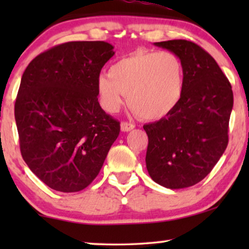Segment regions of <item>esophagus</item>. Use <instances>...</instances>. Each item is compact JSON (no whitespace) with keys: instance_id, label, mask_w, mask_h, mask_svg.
Returning <instances> with one entry per match:
<instances>
[{"instance_id":"1","label":"esophagus","mask_w":249,"mask_h":249,"mask_svg":"<svg viewBox=\"0 0 249 249\" xmlns=\"http://www.w3.org/2000/svg\"><path fill=\"white\" fill-rule=\"evenodd\" d=\"M135 128V124H131V122H128V121H122L121 122V130L122 131H130L132 129Z\"/></svg>"}]
</instances>
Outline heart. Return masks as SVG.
Segmentation results:
<instances>
[{
    "label": "heart",
    "instance_id": "b5f03b06",
    "mask_svg": "<svg viewBox=\"0 0 249 249\" xmlns=\"http://www.w3.org/2000/svg\"><path fill=\"white\" fill-rule=\"evenodd\" d=\"M185 84V68L177 54L138 51L112 64L108 76L98 77L97 90L110 113L120 110L128 96L142 118L158 120L178 107Z\"/></svg>",
    "mask_w": 249,
    "mask_h": 249
}]
</instances>
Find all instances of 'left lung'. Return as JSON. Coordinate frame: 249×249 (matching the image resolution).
I'll return each mask as SVG.
<instances>
[{
  "mask_svg": "<svg viewBox=\"0 0 249 249\" xmlns=\"http://www.w3.org/2000/svg\"><path fill=\"white\" fill-rule=\"evenodd\" d=\"M154 44L180 57L186 84L178 107L142 127L148 136L146 168L159 185L187 188L205 178L226 151L233 93L215 60L197 44Z\"/></svg>",
  "mask_w": 249,
  "mask_h": 249,
  "instance_id": "obj_1",
  "label": "left lung"
}]
</instances>
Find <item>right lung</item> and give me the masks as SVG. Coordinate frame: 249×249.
Instances as JSON below:
<instances>
[{
  "instance_id": "add662e5",
  "label": "right lung",
  "mask_w": 249,
  "mask_h": 249,
  "mask_svg": "<svg viewBox=\"0 0 249 249\" xmlns=\"http://www.w3.org/2000/svg\"><path fill=\"white\" fill-rule=\"evenodd\" d=\"M114 55L107 42H68L26 68L15 104L22 159L57 192L74 193L100 173L120 122L98 103L97 79Z\"/></svg>"
}]
</instances>
